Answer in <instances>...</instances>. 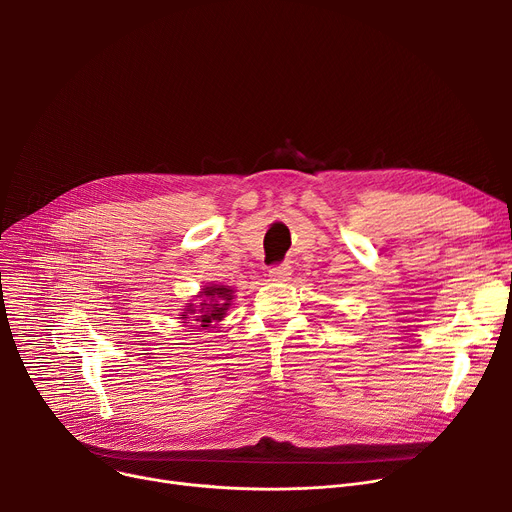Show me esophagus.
Here are the masks:
<instances>
[{"label":"esophagus","instance_id":"obj_1","mask_svg":"<svg viewBox=\"0 0 512 512\" xmlns=\"http://www.w3.org/2000/svg\"><path fill=\"white\" fill-rule=\"evenodd\" d=\"M291 266L289 264H279V266H272L270 270H268V277L272 279V281H277V283H285V281H289L291 279Z\"/></svg>","mask_w":512,"mask_h":512}]
</instances>
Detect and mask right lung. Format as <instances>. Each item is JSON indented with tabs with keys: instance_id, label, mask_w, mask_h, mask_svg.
<instances>
[{
	"instance_id": "right-lung-1",
	"label": "right lung",
	"mask_w": 512,
	"mask_h": 512,
	"mask_svg": "<svg viewBox=\"0 0 512 512\" xmlns=\"http://www.w3.org/2000/svg\"><path fill=\"white\" fill-rule=\"evenodd\" d=\"M194 299L199 303H186L180 320L182 324H190L192 316L194 322H199V326L207 330L217 326L227 316V309L235 299V291L221 283H209L199 291V295H194Z\"/></svg>"
}]
</instances>
